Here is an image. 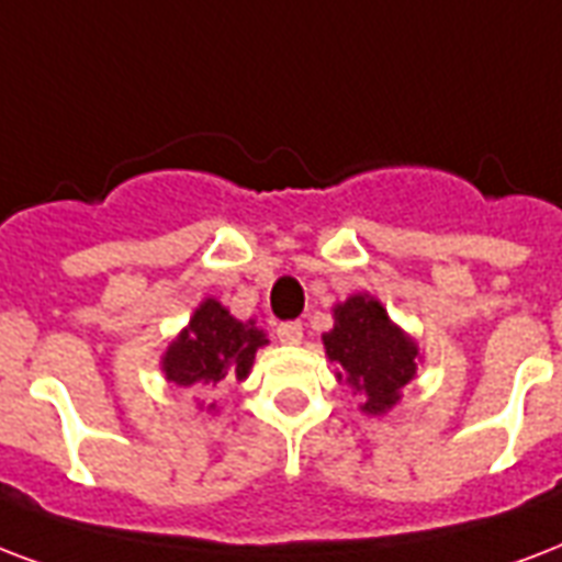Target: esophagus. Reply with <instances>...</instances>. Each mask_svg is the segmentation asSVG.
Masks as SVG:
<instances>
[{
  "label": "esophagus",
  "mask_w": 562,
  "mask_h": 562,
  "mask_svg": "<svg viewBox=\"0 0 562 562\" xmlns=\"http://www.w3.org/2000/svg\"><path fill=\"white\" fill-rule=\"evenodd\" d=\"M277 338L282 345H300L303 341V324L300 321H285V324L277 327Z\"/></svg>",
  "instance_id": "1"
}]
</instances>
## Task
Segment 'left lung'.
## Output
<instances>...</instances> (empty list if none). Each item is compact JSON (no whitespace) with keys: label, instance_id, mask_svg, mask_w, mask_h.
<instances>
[{"label":"left lung","instance_id":"8db88e82","mask_svg":"<svg viewBox=\"0 0 562 562\" xmlns=\"http://www.w3.org/2000/svg\"><path fill=\"white\" fill-rule=\"evenodd\" d=\"M333 329L324 348L341 366L338 380L366 397L362 413L383 415L401 401V389L415 376L418 345L392 324L383 303L371 294H353L333 310Z\"/></svg>","mask_w":562,"mask_h":562}]
</instances>
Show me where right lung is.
I'll list each match as a JSON object with an SVG mask.
<instances>
[{
	"instance_id": "right-lung-1",
	"label": "right lung",
	"mask_w": 562,
	"mask_h": 562,
	"mask_svg": "<svg viewBox=\"0 0 562 562\" xmlns=\"http://www.w3.org/2000/svg\"><path fill=\"white\" fill-rule=\"evenodd\" d=\"M268 345L252 321H238L214 297H205L161 357V371L177 385H217L250 374L256 350ZM214 409V404H209Z\"/></svg>"
}]
</instances>
